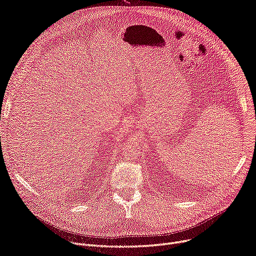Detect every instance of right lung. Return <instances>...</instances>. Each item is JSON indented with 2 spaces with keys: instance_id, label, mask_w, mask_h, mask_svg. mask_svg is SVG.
I'll return each instance as SVG.
<instances>
[{
  "instance_id": "right-lung-1",
  "label": "right lung",
  "mask_w": 256,
  "mask_h": 256,
  "mask_svg": "<svg viewBox=\"0 0 256 256\" xmlns=\"http://www.w3.org/2000/svg\"><path fill=\"white\" fill-rule=\"evenodd\" d=\"M75 201H76V200H75Z\"/></svg>"
}]
</instances>
